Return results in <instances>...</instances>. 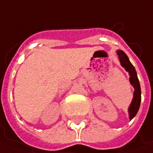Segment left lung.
I'll use <instances>...</instances> for the list:
<instances>
[{"instance_id": "obj_1", "label": "left lung", "mask_w": 153, "mask_h": 153, "mask_svg": "<svg viewBox=\"0 0 153 153\" xmlns=\"http://www.w3.org/2000/svg\"><path fill=\"white\" fill-rule=\"evenodd\" d=\"M118 58L120 60V63L122 67L125 68L127 72H128L129 74V82L132 86L134 88V97L132 99V102L128 107V116H129L130 121L136 116L137 112L140 109V102H141V91H140V85L138 79L137 73L135 71L134 67L130 62L128 56L123 52V50H117L116 51Z\"/></svg>"}]
</instances>
